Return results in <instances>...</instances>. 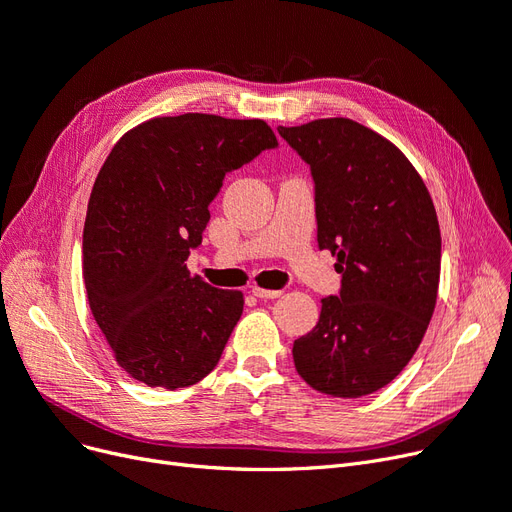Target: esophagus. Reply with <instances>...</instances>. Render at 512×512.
<instances>
[{"label":"esophagus","instance_id":"34e87169","mask_svg":"<svg viewBox=\"0 0 512 512\" xmlns=\"http://www.w3.org/2000/svg\"><path fill=\"white\" fill-rule=\"evenodd\" d=\"M253 295L259 299H274L280 297L282 291L280 289H263V287H253Z\"/></svg>","mask_w":512,"mask_h":512}]
</instances>
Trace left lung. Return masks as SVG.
<instances>
[{
  "instance_id": "1",
  "label": "left lung",
  "mask_w": 512,
  "mask_h": 512,
  "mask_svg": "<svg viewBox=\"0 0 512 512\" xmlns=\"http://www.w3.org/2000/svg\"><path fill=\"white\" fill-rule=\"evenodd\" d=\"M278 132L310 164L318 249L342 274L316 327L295 339V369L318 392L358 399L422 344L441 276L437 211L403 151L363 124L323 118Z\"/></svg>"
}]
</instances>
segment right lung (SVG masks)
Listing matches in <instances>:
<instances>
[{"mask_svg":"<svg viewBox=\"0 0 512 512\" xmlns=\"http://www.w3.org/2000/svg\"><path fill=\"white\" fill-rule=\"evenodd\" d=\"M263 120L183 113L147 120L113 145L84 223V285L118 365L151 388L211 373L240 320V291L185 266L230 170L276 147Z\"/></svg>","mask_w":512,"mask_h":512,"instance_id":"add662e5","label":"right lung"}]
</instances>
